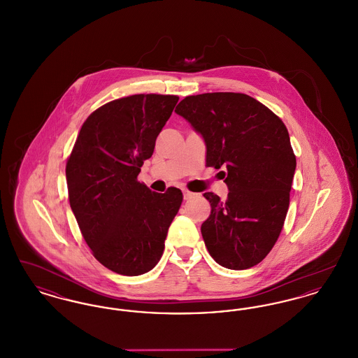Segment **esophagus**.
<instances>
[{
  "label": "esophagus",
  "instance_id": "1",
  "mask_svg": "<svg viewBox=\"0 0 358 358\" xmlns=\"http://www.w3.org/2000/svg\"><path fill=\"white\" fill-rule=\"evenodd\" d=\"M193 196H194V193H192V192H189V190H184V199H185V200L192 199Z\"/></svg>",
  "mask_w": 358,
  "mask_h": 358
}]
</instances>
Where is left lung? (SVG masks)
<instances>
[{
  "mask_svg": "<svg viewBox=\"0 0 358 358\" xmlns=\"http://www.w3.org/2000/svg\"><path fill=\"white\" fill-rule=\"evenodd\" d=\"M174 111L204 138L206 166L225 169L227 200L204 193L208 252L225 268H251L273 250L289 210L296 166L289 131L268 107L238 92L187 96Z\"/></svg>",
  "mask_w": 358,
  "mask_h": 358,
  "instance_id": "8db88e82",
  "label": "left lung"
}]
</instances>
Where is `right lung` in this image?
Segmentation results:
<instances>
[{
  "label": "right lung",
  "instance_id": "obj_1",
  "mask_svg": "<svg viewBox=\"0 0 358 358\" xmlns=\"http://www.w3.org/2000/svg\"><path fill=\"white\" fill-rule=\"evenodd\" d=\"M177 95L138 94L106 103L85 120L66 165L71 209L95 259L136 276L159 262L182 192H152L136 177L153 155Z\"/></svg>",
  "mask_w": 358,
  "mask_h": 358
}]
</instances>
